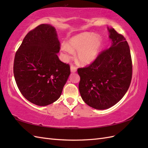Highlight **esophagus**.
Returning a JSON list of instances; mask_svg holds the SVG:
<instances>
[{
    "mask_svg": "<svg viewBox=\"0 0 148 148\" xmlns=\"http://www.w3.org/2000/svg\"><path fill=\"white\" fill-rule=\"evenodd\" d=\"M70 71H71V73L76 72V71H77V67L73 65H71V66H70Z\"/></svg>",
    "mask_w": 148,
    "mask_h": 148,
    "instance_id": "esophagus-1",
    "label": "esophagus"
}]
</instances>
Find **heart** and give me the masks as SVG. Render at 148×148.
Masks as SVG:
<instances>
[{"mask_svg": "<svg viewBox=\"0 0 148 148\" xmlns=\"http://www.w3.org/2000/svg\"><path fill=\"white\" fill-rule=\"evenodd\" d=\"M102 44V38L93 33L84 32L74 36L69 41V44L64 43L61 50L66 59H70L73 51H78L77 57L80 63L86 65L92 64L99 56Z\"/></svg>", "mask_w": 148, "mask_h": 148, "instance_id": "b5f03b06", "label": "heart"}]
</instances>
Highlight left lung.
I'll return each instance as SVG.
<instances>
[{
	"label": "left lung",
	"mask_w": 148,
	"mask_h": 148,
	"mask_svg": "<svg viewBox=\"0 0 148 148\" xmlns=\"http://www.w3.org/2000/svg\"><path fill=\"white\" fill-rule=\"evenodd\" d=\"M111 40L88 67L79 68V91L83 101L94 109H109L122 99L130 85L132 62L126 39L114 28H107Z\"/></svg>",
	"instance_id": "1"
}]
</instances>
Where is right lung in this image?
Segmentation results:
<instances>
[{
  "mask_svg": "<svg viewBox=\"0 0 148 148\" xmlns=\"http://www.w3.org/2000/svg\"><path fill=\"white\" fill-rule=\"evenodd\" d=\"M59 51L55 28L42 24L26 35L15 53L16 83L22 95L34 104L47 106L61 96L70 69L59 60Z\"/></svg>",
  "mask_w": 148,
  "mask_h": 148,
  "instance_id": "right-lung-1",
  "label": "right lung"
}]
</instances>
